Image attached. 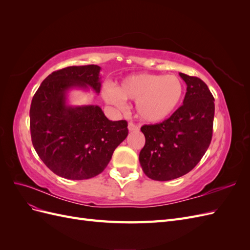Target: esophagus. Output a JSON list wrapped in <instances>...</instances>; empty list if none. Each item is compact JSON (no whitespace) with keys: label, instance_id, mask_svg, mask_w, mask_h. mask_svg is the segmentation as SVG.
I'll use <instances>...</instances> for the list:
<instances>
[{"label":"esophagus","instance_id":"34e87169","mask_svg":"<svg viewBox=\"0 0 250 250\" xmlns=\"http://www.w3.org/2000/svg\"><path fill=\"white\" fill-rule=\"evenodd\" d=\"M128 130H129V131H137V130H139V126L135 125L132 122H129V123H128Z\"/></svg>","mask_w":250,"mask_h":250}]
</instances>
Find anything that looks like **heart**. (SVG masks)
Segmentation results:
<instances>
[{"instance_id":"obj_1","label":"heart","mask_w":250,"mask_h":250,"mask_svg":"<svg viewBox=\"0 0 250 250\" xmlns=\"http://www.w3.org/2000/svg\"><path fill=\"white\" fill-rule=\"evenodd\" d=\"M184 92V83L175 75L143 73L127 76L117 88L105 86L103 98L118 108L125 107V100L135 101V110L143 121L160 123L177 109Z\"/></svg>"}]
</instances>
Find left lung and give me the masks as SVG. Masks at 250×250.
Instances as JSON below:
<instances>
[{
	"label": "left lung",
	"instance_id": "8db88e82",
	"mask_svg": "<svg viewBox=\"0 0 250 250\" xmlns=\"http://www.w3.org/2000/svg\"><path fill=\"white\" fill-rule=\"evenodd\" d=\"M187 84L181 106L164 122L144 125L145 146L140 164L146 175L158 181L175 179L190 172L209 146L215 115L214 97L200 78L184 73Z\"/></svg>",
	"mask_w": 250,
	"mask_h": 250
}]
</instances>
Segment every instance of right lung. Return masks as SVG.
I'll return each mask as SVG.
<instances>
[{"mask_svg": "<svg viewBox=\"0 0 250 250\" xmlns=\"http://www.w3.org/2000/svg\"><path fill=\"white\" fill-rule=\"evenodd\" d=\"M101 67L67 66L44 79L31 102L30 131L41 160L56 175L88 179L100 174L128 135L125 120L110 121L98 105L72 106L73 88L100 93Z\"/></svg>", "mask_w": 250, "mask_h": 250, "instance_id": "1", "label": "right lung"}]
</instances>
